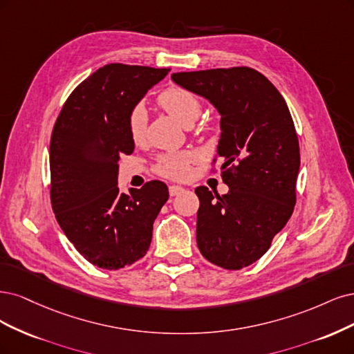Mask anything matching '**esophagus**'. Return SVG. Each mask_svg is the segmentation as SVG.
I'll return each instance as SVG.
<instances>
[{
	"instance_id": "obj_1",
	"label": "esophagus",
	"mask_w": 354,
	"mask_h": 354,
	"mask_svg": "<svg viewBox=\"0 0 354 354\" xmlns=\"http://www.w3.org/2000/svg\"><path fill=\"white\" fill-rule=\"evenodd\" d=\"M184 191H185V188H184V187H179V185H172V187L169 188V194H170V196H172V197L178 196V194H182Z\"/></svg>"
}]
</instances>
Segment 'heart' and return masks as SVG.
<instances>
[{"label": "heart", "mask_w": 354, "mask_h": 354, "mask_svg": "<svg viewBox=\"0 0 354 354\" xmlns=\"http://www.w3.org/2000/svg\"><path fill=\"white\" fill-rule=\"evenodd\" d=\"M158 104L184 127H189L201 113V102L196 94L180 86H169L158 95ZM147 128V111L142 106H136L128 115V132L133 142L142 141ZM191 153L166 154L158 162V172L172 179H184L189 174Z\"/></svg>", "instance_id": "heart-1"}]
</instances>
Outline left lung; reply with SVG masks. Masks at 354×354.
Instances as JSON below:
<instances>
[{"instance_id": "left-lung-1", "label": "left lung", "mask_w": 354, "mask_h": 354, "mask_svg": "<svg viewBox=\"0 0 354 354\" xmlns=\"http://www.w3.org/2000/svg\"><path fill=\"white\" fill-rule=\"evenodd\" d=\"M221 115L223 196L196 188L197 245L213 265L238 270L263 256L291 218L300 148L287 102L250 67L174 73Z\"/></svg>"}]
</instances>
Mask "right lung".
I'll return each instance as SVG.
<instances>
[{
    "label": "right lung",
    "instance_id": "obj_1",
    "mask_svg": "<svg viewBox=\"0 0 354 354\" xmlns=\"http://www.w3.org/2000/svg\"><path fill=\"white\" fill-rule=\"evenodd\" d=\"M169 69L111 63L67 98L50 144L51 204L67 239L89 263L116 270L145 256L169 198L162 180L119 191V160L132 154L128 115Z\"/></svg>",
    "mask_w": 354,
    "mask_h": 354
}]
</instances>
